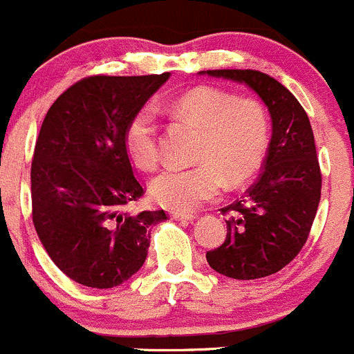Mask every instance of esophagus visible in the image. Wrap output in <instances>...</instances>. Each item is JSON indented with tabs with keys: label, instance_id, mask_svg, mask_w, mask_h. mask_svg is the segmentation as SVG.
<instances>
[{
	"label": "esophagus",
	"instance_id": "esophagus-1",
	"mask_svg": "<svg viewBox=\"0 0 354 354\" xmlns=\"http://www.w3.org/2000/svg\"><path fill=\"white\" fill-rule=\"evenodd\" d=\"M196 215L192 214H183V212H171V219L174 221H192Z\"/></svg>",
	"mask_w": 354,
	"mask_h": 354
}]
</instances>
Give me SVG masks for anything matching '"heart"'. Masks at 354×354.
I'll use <instances>...</instances> for the list:
<instances>
[{
  "label": "heart",
  "mask_w": 354,
  "mask_h": 354,
  "mask_svg": "<svg viewBox=\"0 0 354 354\" xmlns=\"http://www.w3.org/2000/svg\"><path fill=\"white\" fill-rule=\"evenodd\" d=\"M176 119L203 131L194 167H167L149 181L151 198L176 212H192L228 185H242L262 167L270 122L262 103L217 87H196L169 103ZM124 149L137 167H155L160 156L158 122L140 106L124 128Z\"/></svg>",
  "instance_id": "1"
}]
</instances>
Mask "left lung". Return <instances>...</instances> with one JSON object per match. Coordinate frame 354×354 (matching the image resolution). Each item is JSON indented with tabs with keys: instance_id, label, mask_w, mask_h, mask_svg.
I'll list each match as a JSON object with an SVG mask.
<instances>
[{
	"instance_id": "1",
	"label": "left lung",
	"mask_w": 354,
	"mask_h": 354,
	"mask_svg": "<svg viewBox=\"0 0 354 354\" xmlns=\"http://www.w3.org/2000/svg\"><path fill=\"white\" fill-rule=\"evenodd\" d=\"M201 75L241 82L253 88L272 119L263 171L230 214L226 239L207 253L208 266L235 279L274 274L297 257L321 201V167L308 115L278 80L253 69H214Z\"/></svg>"
}]
</instances>
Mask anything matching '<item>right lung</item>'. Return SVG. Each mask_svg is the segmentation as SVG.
I'll return each instance as SVG.
<instances>
[{
  "label": "right lung",
  "instance_id": "1",
  "mask_svg": "<svg viewBox=\"0 0 354 354\" xmlns=\"http://www.w3.org/2000/svg\"><path fill=\"white\" fill-rule=\"evenodd\" d=\"M147 76H87L46 113L32 160V217L55 266L92 288L124 283L142 267L149 226L164 210L130 212L144 196L124 149V128L167 82Z\"/></svg>",
  "mask_w": 354,
  "mask_h": 354
}]
</instances>
